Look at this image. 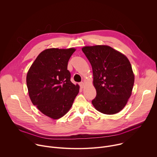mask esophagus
Masks as SVG:
<instances>
[{
	"instance_id": "1",
	"label": "esophagus",
	"mask_w": 157,
	"mask_h": 157,
	"mask_svg": "<svg viewBox=\"0 0 157 157\" xmlns=\"http://www.w3.org/2000/svg\"><path fill=\"white\" fill-rule=\"evenodd\" d=\"M79 84V86H80L81 88H83V87H84V82H81Z\"/></svg>"
}]
</instances>
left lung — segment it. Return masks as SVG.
<instances>
[{
    "mask_svg": "<svg viewBox=\"0 0 157 157\" xmlns=\"http://www.w3.org/2000/svg\"><path fill=\"white\" fill-rule=\"evenodd\" d=\"M82 50L92 66L97 94L93 105L104 114L118 113L125 106L134 84L129 60L106 45L84 47Z\"/></svg>",
    "mask_w": 157,
    "mask_h": 157,
    "instance_id": "8db88e82",
    "label": "left lung"
}]
</instances>
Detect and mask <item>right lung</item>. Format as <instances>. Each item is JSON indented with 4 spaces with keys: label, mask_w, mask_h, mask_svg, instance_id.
<instances>
[{
    "label": "right lung",
    "mask_w": 157,
    "mask_h": 157,
    "mask_svg": "<svg viewBox=\"0 0 157 157\" xmlns=\"http://www.w3.org/2000/svg\"><path fill=\"white\" fill-rule=\"evenodd\" d=\"M73 48H49L39 54L27 75L29 94L33 104L47 116L58 119L71 107L79 93L67 70Z\"/></svg>",
    "instance_id": "add662e5"
}]
</instances>
